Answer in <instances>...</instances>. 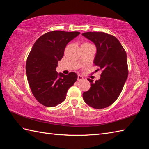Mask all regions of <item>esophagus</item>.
<instances>
[{"instance_id": "obj_1", "label": "esophagus", "mask_w": 149, "mask_h": 149, "mask_svg": "<svg viewBox=\"0 0 149 149\" xmlns=\"http://www.w3.org/2000/svg\"><path fill=\"white\" fill-rule=\"evenodd\" d=\"M82 79H83V76H81V75H78V81H81Z\"/></svg>"}]
</instances>
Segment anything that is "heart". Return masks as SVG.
Returning a JSON list of instances; mask_svg holds the SVG:
<instances>
[{"mask_svg":"<svg viewBox=\"0 0 149 149\" xmlns=\"http://www.w3.org/2000/svg\"><path fill=\"white\" fill-rule=\"evenodd\" d=\"M90 45H92L89 43V42H84L82 45V47H88V46H90Z\"/></svg>","mask_w":149,"mask_h":149,"instance_id":"1","label":"heart"}]
</instances>
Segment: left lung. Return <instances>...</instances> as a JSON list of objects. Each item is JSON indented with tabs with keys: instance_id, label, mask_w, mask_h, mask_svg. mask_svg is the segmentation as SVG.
Listing matches in <instances>:
<instances>
[{
	"instance_id": "8db88e82",
	"label": "left lung",
	"mask_w": 149,
	"mask_h": 149,
	"mask_svg": "<svg viewBox=\"0 0 149 149\" xmlns=\"http://www.w3.org/2000/svg\"><path fill=\"white\" fill-rule=\"evenodd\" d=\"M96 45L95 66L102 70L101 78L91 83V88L83 94V100L95 109H103L113 104L119 96L128 77L127 54L114 36L101 31L82 34ZM99 69V70H100Z\"/></svg>"
}]
</instances>
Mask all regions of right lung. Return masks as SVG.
Returning a JSON list of instances; mask_svg holds the SVG:
<instances>
[{
    "instance_id": "right-lung-1",
    "label": "right lung",
    "mask_w": 149,
    "mask_h": 149,
    "mask_svg": "<svg viewBox=\"0 0 149 149\" xmlns=\"http://www.w3.org/2000/svg\"><path fill=\"white\" fill-rule=\"evenodd\" d=\"M79 34V31H49L31 48L26 63V76L33 95L45 106L55 107L63 102L68 90L77 80L74 72L58 74L56 68L66 45Z\"/></svg>"
}]
</instances>
